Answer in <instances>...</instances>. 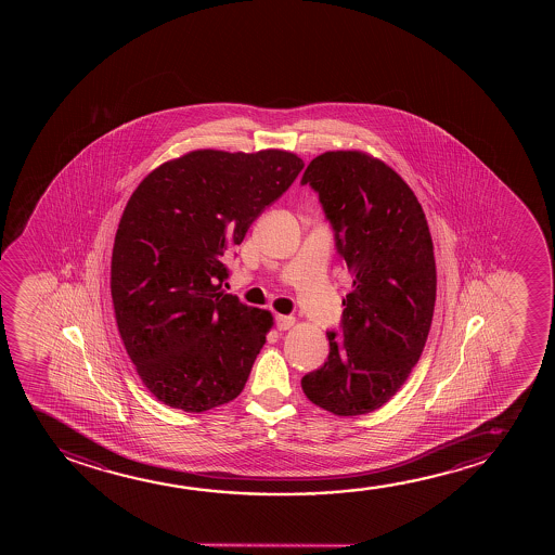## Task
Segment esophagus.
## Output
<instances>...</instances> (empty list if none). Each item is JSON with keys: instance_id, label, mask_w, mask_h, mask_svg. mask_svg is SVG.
<instances>
[{"instance_id": "esophagus-1", "label": "esophagus", "mask_w": 555, "mask_h": 555, "mask_svg": "<svg viewBox=\"0 0 555 555\" xmlns=\"http://www.w3.org/2000/svg\"><path fill=\"white\" fill-rule=\"evenodd\" d=\"M294 322H296V319H294V317H286V314H276V317H274V324H276V327H279L281 332L289 330V327L294 326Z\"/></svg>"}]
</instances>
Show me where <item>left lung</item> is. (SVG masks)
<instances>
[{"label":"left lung","mask_w":555,"mask_h":555,"mask_svg":"<svg viewBox=\"0 0 555 555\" xmlns=\"http://www.w3.org/2000/svg\"><path fill=\"white\" fill-rule=\"evenodd\" d=\"M301 185L319 193L335 250L354 274L339 332H327V360L301 387L334 415H364L398 392L425 349L436 304L433 236L410 185L365 153H322Z\"/></svg>","instance_id":"1"}]
</instances>
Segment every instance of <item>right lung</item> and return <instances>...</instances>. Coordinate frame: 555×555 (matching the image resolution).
I'll return each mask as SVG.
<instances>
[{"mask_svg":"<svg viewBox=\"0 0 555 555\" xmlns=\"http://www.w3.org/2000/svg\"><path fill=\"white\" fill-rule=\"evenodd\" d=\"M305 167L279 150H201L144 178L112 254V299L125 349L160 402L188 413L243 392L271 312L223 292L225 259Z\"/></svg>","mask_w":555,"mask_h":555,"instance_id":"obj_1","label":"right lung"}]
</instances>
